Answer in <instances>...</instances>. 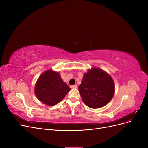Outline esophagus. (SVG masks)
<instances>
[{
  "label": "esophagus",
  "instance_id": "1",
  "mask_svg": "<svg viewBox=\"0 0 148 148\" xmlns=\"http://www.w3.org/2000/svg\"><path fill=\"white\" fill-rule=\"evenodd\" d=\"M71 88H77V85L75 84V85H72V86H70Z\"/></svg>",
  "mask_w": 148,
  "mask_h": 148
}]
</instances>
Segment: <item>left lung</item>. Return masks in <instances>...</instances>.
<instances>
[{"instance_id": "obj_1", "label": "left lung", "mask_w": 148, "mask_h": 148, "mask_svg": "<svg viewBox=\"0 0 148 148\" xmlns=\"http://www.w3.org/2000/svg\"><path fill=\"white\" fill-rule=\"evenodd\" d=\"M78 89L84 104L96 109L106 106L112 99L115 86L109 74L101 69L92 68L84 73Z\"/></svg>"}]
</instances>
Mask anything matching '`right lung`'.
Masks as SVG:
<instances>
[{
	"label": "right lung",
	"instance_id": "obj_1",
	"mask_svg": "<svg viewBox=\"0 0 148 148\" xmlns=\"http://www.w3.org/2000/svg\"><path fill=\"white\" fill-rule=\"evenodd\" d=\"M70 90V88L63 82L59 73L51 70L40 76L34 88L38 99L49 106L58 104Z\"/></svg>",
	"mask_w": 148,
	"mask_h": 148
}]
</instances>
